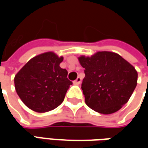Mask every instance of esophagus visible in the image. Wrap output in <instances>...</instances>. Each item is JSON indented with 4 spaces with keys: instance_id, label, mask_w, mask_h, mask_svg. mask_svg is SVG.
Here are the masks:
<instances>
[{
    "instance_id": "esophagus-1",
    "label": "esophagus",
    "mask_w": 148,
    "mask_h": 148,
    "mask_svg": "<svg viewBox=\"0 0 148 148\" xmlns=\"http://www.w3.org/2000/svg\"><path fill=\"white\" fill-rule=\"evenodd\" d=\"M81 82H82V79H81V77H77V79H76L75 81H74V84H75V85H80Z\"/></svg>"
}]
</instances>
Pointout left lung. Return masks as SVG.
I'll list each match as a JSON object with an SVG mask.
<instances>
[{"mask_svg": "<svg viewBox=\"0 0 148 148\" xmlns=\"http://www.w3.org/2000/svg\"><path fill=\"white\" fill-rule=\"evenodd\" d=\"M85 68L82 90L90 109L101 114L117 112L128 101L137 85V71L121 55L98 51L78 57Z\"/></svg>", "mask_w": 148, "mask_h": 148, "instance_id": "8db88e82", "label": "left lung"}]
</instances>
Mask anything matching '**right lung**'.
<instances>
[{
  "label": "right lung",
  "instance_id": "right-lung-1",
  "mask_svg": "<svg viewBox=\"0 0 148 148\" xmlns=\"http://www.w3.org/2000/svg\"><path fill=\"white\" fill-rule=\"evenodd\" d=\"M63 57L52 51L30 59L14 77L15 89L27 108L46 112L60 106L72 82L67 71L59 66Z\"/></svg>",
  "mask_w": 148,
  "mask_h": 148
}]
</instances>
